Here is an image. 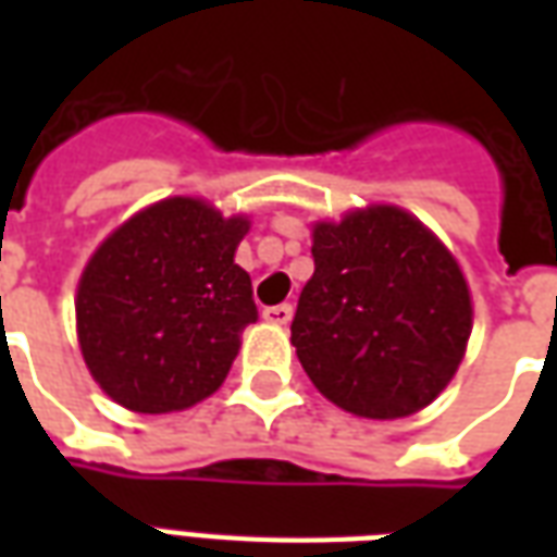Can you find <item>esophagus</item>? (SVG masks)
I'll list each match as a JSON object with an SVG mask.
<instances>
[{
    "label": "esophagus",
    "mask_w": 557,
    "mask_h": 557,
    "mask_svg": "<svg viewBox=\"0 0 557 557\" xmlns=\"http://www.w3.org/2000/svg\"><path fill=\"white\" fill-rule=\"evenodd\" d=\"M292 313H295L292 304H277V307H265V310H262V315H265L271 325H289Z\"/></svg>",
    "instance_id": "34e87169"
}]
</instances>
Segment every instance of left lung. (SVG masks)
<instances>
[{
	"mask_svg": "<svg viewBox=\"0 0 557 557\" xmlns=\"http://www.w3.org/2000/svg\"><path fill=\"white\" fill-rule=\"evenodd\" d=\"M313 277L292 319L304 373L358 418L414 414L466 355L471 298L444 244L403 208L315 223Z\"/></svg>",
	"mask_w": 557,
	"mask_h": 557,
	"instance_id": "1",
	"label": "left lung"
}]
</instances>
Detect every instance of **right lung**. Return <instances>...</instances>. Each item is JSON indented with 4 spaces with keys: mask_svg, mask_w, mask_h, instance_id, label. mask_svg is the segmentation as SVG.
Listing matches in <instances>:
<instances>
[{
    "mask_svg": "<svg viewBox=\"0 0 557 557\" xmlns=\"http://www.w3.org/2000/svg\"><path fill=\"white\" fill-rule=\"evenodd\" d=\"M244 232V218L175 196L91 256L77 289L79 349L119 406L166 414L223 385L242 331L259 319L250 274L235 265Z\"/></svg>",
    "mask_w": 557,
    "mask_h": 557,
    "instance_id": "1",
    "label": "right lung"
}]
</instances>
